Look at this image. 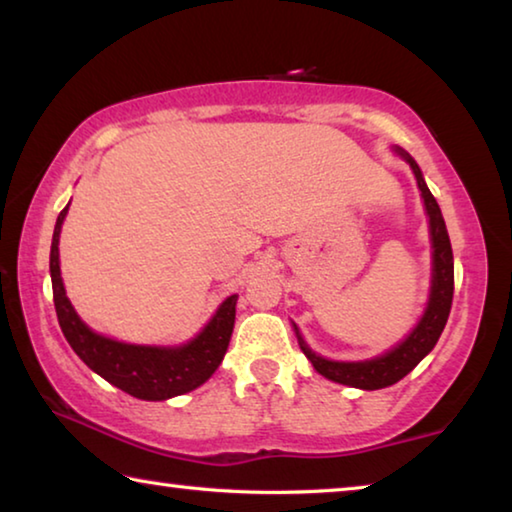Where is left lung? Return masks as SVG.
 Segmentation results:
<instances>
[{
    "label": "left lung",
    "mask_w": 512,
    "mask_h": 512,
    "mask_svg": "<svg viewBox=\"0 0 512 512\" xmlns=\"http://www.w3.org/2000/svg\"><path fill=\"white\" fill-rule=\"evenodd\" d=\"M402 153L406 162L411 164L415 173V180H418V187L424 198V207H427L429 214V225H431V241H433V284H431V298L429 307L424 311L422 320L418 327L413 329L409 339L397 345L395 350L386 352L384 357L361 361V363H343V361H327L318 357L316 352H311L302 336L298 334L300 350L305 352V357L314 363V368L320 375L339 381L345 386L363 388V391H377V388L393 386L402 377L409 375V372L418 366V363L427 357L433 350V345L438 343L440 334H443L445 323L449 318V309H452V298H454V255H452V244H449V235L445 228L443 212L436 203V198L429 192L427 183H424L422 171L418 164H415L409 155Z\"/></svg>",
    "instance_id": "left-lung-1"
}]
</instances>
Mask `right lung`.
I'll use <instances>...</instances> for the list:
<instances>
[{"label": "right lung", "mask_w": 512, "mask_h": 512, "mask_svg": "<svg viewBox=\"0 0 512 512\" xmlns=\"http://www.w3.org/2000/svg\"><path fill=\"white\" fill-rule=\"evenodd\" d=\"M69 207V205H67ZM67 207L58 214L54 239H51V287H54V305L60 329L67 343L79 354L83 363L101 375L112 386L140 397V400L160 402L169 397L194 391L219 368L223 354L228 350L232 327H235L237 296H230L216 311L194 341L183 348H149V345H128L110 341L106 336L94 334L92 329L76 316L74 307L65 296L63 280L58 266V237Z\"/></svg>", "instance_id": "right-lung-1"}]
</instances>
